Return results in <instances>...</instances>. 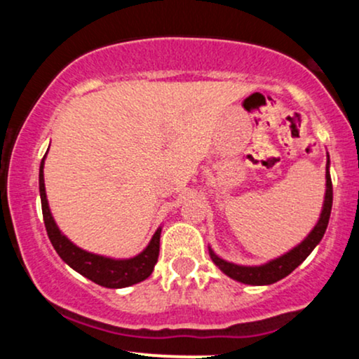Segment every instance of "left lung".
<instances>
[{"label": "left lung", "instance_id": "left-lung-1", "mask_svg": "<svg viewBox=\"0 0 359 359\" xmlns=\"http://www.w3.org/2000/svg\"><path fill=\"white\" fill-rule=\"evenodd\" d=\"M331 208H332V182H331V174H329V156H327V165H325V201L323 214H320L319 222L316 224V228L312 229L311 234L304 240L297 248L288 251L287 255L280 257L277 259H271L270 263L262 266H240L234 265V263H228L224 259L212 253V250H209L211 253L212 262L216 263L219 269L224 271L228 277L233 280H238L241 283H248V285H270V283L278 282L280 278L287 277L288 273H292L300 263L306 259L311 251L319 245V241L323 240L325 228H327L329 216H331Z\"/></svg>", "mask_w": 359, "mask_h": 359}]
</instances>
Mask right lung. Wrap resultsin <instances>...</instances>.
<instances>
[{"label": "right lung", "instance_id": "1", "mask_svg": "<svg viewBox=\"0 0 359 359\" xmlns=\"http://www.w3.org/2000/svg\"><path fill=\"white\" fill-rule=\"evenodd\" d=\"M39 184H40V199H42L45 229H47V234L48 238H50L52 246L55 248L57 253H59V257L64 259L69 266H72L74 270L79 271V273L84 275L86 278L93 280V282L97 283V285L108 287V288L130 287L133 285V283L143 282V280L150 277V273L154 271L156 259H158L160 231H162V229H156V233L154 234V238H151L150 245L147 246V250L143 251V253H140L138 257L131 259H111V258L97 257V255L88 253V251L77 248L76 245H72V243L59 231L55 221H53L50 209H48V204H47V196H45L43 160L42 163H40Z\"/></svg>", "mask_w": 359, "mask_h": 359}]
</instances>
